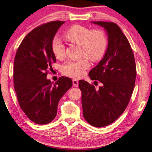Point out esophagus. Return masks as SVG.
I'll use <instances>...</instances> for the list:
<instances>
[{
	"label": "esophagus",
	"instance_id": "34e87169",
	"mask_svg": "<svg viewBox=\"0 0 152 152\" xmlns=\"http://www.w3.org/2000/svg\"><path fill=\"white\" fill-rule=\"evenodd\" d=\"M73 85L75 87H78L79 81H78L77 79H73Z\"/></svg>",
	"mask_w": 152,
	"mask_h": 152
}]
</instances>
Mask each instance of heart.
Wrapping results in <instances>:
<instances>
[{
    "label": "heart",
    "mask_w": 152,
    "mask_h": 152,
    "mask_svg": "<svg viewBox=\"0 0 152 152\" xmlns=\"http://www.w3.org/2000/svg\"><path fill=\"white\" fill-rule=\"evenodd\" d=\"M66 39L81 46L80 56H84L91 61H97L104 56L107 48V38L102 31L92 30L88 27L75 25L64 32ZM52 50L56 58L62 59L65 55V47L57 38L52 42ZM89 66L88 60L83 58L78 61H69L63 66V73L66 76L79 78Z\"/></svg>",
    "instance_id": "heart-1"
}]
</instances>
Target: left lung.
Returning <instances> with one entry per match:
<instances>
[{
    "mask_svg": "<svg viewBox=\"0 0 152 152\" xmlns=\"http://www.w3.org/2000/svg\"><path fill=\"white\" fill-rule=\"evenodd\" d=\"M104 27L108 36V48L103 58L89 71L91 80L102 84L95 86L79 80L83 115L96 127L113 123L127 106L135 87L136 66L133 53L125 34L112 22L91 21Z\"/></svg>",
    "mask_w": 152,
    "mask_h": 152,
    "instance_id": "8db88e82",
    "label": "left lung"
}]
</instances>
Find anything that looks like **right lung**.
I'll return each instance as SVG.
<instances>
[{"label": "right lung", "mask_w": 152, "mask_h": 152, "mask_svg": "<svg viewBox=\"0 0 152 152\" xmlns=\"http://www.w3.org/2000/svg\"><path fill=\"white\" fill-rule=\"evenodd\" d=\"M64 21H51L33 29L21 42L14 61L13 81L20 107L31 121L48 124L56 117L59 100L70 89L71 79L55 83L46 77L56 56L52 42Z\"/></svg>", "instance_id": "add662e5"}]
</instances>
